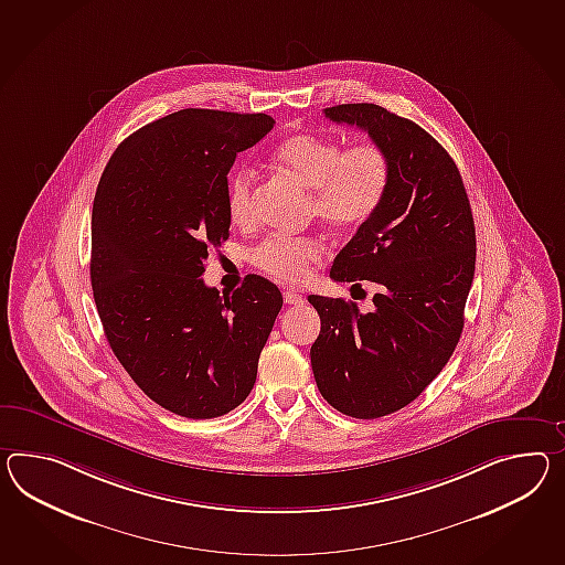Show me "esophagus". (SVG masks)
I'll use <instances>...</instances> for the list:
<instances>
[{
    "label": "esophagus",
    "mask_w": 565,
    "mask_h": 565,
    "mask_svg": "<svg viewBox=\"0 0 565 565\" xmlns=\"http://www.w3.org/2000/svg\"><path fill=\"white\" fill-rule=\"evenodd\" d=\"M284 300L288 306H302L306 302V298H303L302 294H298V291H294V289H288V291H284Z\"/></svg>",
    "instance_id": "34e87169"
}]
</instances>
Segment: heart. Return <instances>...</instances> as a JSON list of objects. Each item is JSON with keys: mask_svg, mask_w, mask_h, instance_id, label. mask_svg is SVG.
<instances>
[{"mask_svg": "<svg viewBox=\"0 0 565 565\" xmlns=\"http://www.w3.org/2000/svg\"><path fill=\"white\" fill-rule=\"evenodd\" d=\"M277 163L310 190V212L334 231H353L372 221L390 188V159L375 142L344 149L343 142L318 135H296L276 149ZM255 175L236 169L226 183V212L234 224L253 218ZM324 253L317 236H267L253 248L250 262L279 281L296 284Z\"/></svg>", "mask_w": 565, "mask_h": 565, "instance_id": "obj_1", "label": "heart"}]
</instances>
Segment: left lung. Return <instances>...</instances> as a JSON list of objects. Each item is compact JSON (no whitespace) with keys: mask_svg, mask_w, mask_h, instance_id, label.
Listing matches in <instances>:
<instances>
[{"mask_svg":"<svg viewBox=\"0 0 565 565\" xmlns=\"http://www.w3.org/2000/svg\"><path fill=\"white\" fill-rule=\"evenodd\" d=\"M324 116L365 130L392 175L384 204L331 269L334 281L377 286L372 312L308 296L320 317L310 361L332 408L380 418L418 398L454 355L476 271V226L459 169L425 128L375 104H341Z\"/></svg>","mask_w":565,"mask_h":565,"instance_id":"8db88e82","label":"left lung"}]
</instances>
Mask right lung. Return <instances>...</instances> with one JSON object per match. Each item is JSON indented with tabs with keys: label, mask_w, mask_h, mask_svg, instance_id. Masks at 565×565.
<instances>
[{
	"label": "right lung",
	"mask_w": 565,
	"mask_h": 565,
	"mask_svg": "<svg viewBox=\"0 0 565 565\" xmlns=\"http://www.w3.org/2000/svg\"><path fill=\"white\" fill-rule=\"evenodd\" d=\"M276 120L188 110L142 126L97 183L89 276L114 355L159 406L216 418L247 398L281 291L247 276L233 296L202 279L228 238L226 175Z\"/></svg>",
	"instance_id": "right-lung-1"
}]
</instances>
